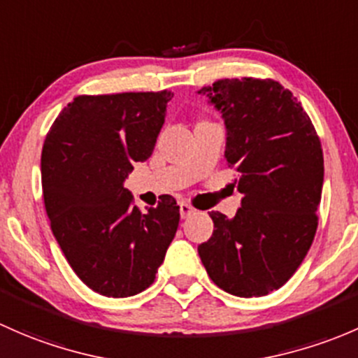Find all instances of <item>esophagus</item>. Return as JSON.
Masks as SVG:
<instances>
[{
  "label": "esophagus",
  "mask_w": 358,
  "mask_h": 358,
  "mask_svg": "<svg viewBox=\"0 0 358 358\" xmlns=\"http://www.w3.org/2000/svg\"><path fill=\"white\" fill-rule=\"evenodd\" d=\"M179 212H180V217H182V219H189L191 215H194V213H196V208H193L189 203H180Z\"/></svg>",
  "instance_id": "obj_1"
}]
</instances>
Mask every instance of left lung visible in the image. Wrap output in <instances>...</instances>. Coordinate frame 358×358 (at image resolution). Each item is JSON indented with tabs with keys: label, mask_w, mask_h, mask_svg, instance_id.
I'll return each instance as SVG.
<instances>
[{
	"label": "left lung",
	"mask_w": 358,
	"mask_h": 358,
	"mask_svg": "<svg viewBox=\"0 0 358 358\" xmlns=\"http://www.w3.org/2000/svg\"><path fill=\"white\" fill-rule=\"evenodd\" d=\"M222 113L226 160L241 208L210 212L198 246L206 274L236 296H264L296 272L315 238L324 180L320 139L301 103L274 79H219L198 91Z\"/></svg>",
	"instance_id": "left-lung-1"
}]
</instances>
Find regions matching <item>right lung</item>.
<instances>
[{
  "mask_svg": "<svg viewBox=\"0 0 358 358\" xmlns=\"http://www.w3.org/2000/svg\"><path fill=\"white\" fill-rule=\"evenodd\" d=\"M174 93L80 94L55 119L41 155L44 208L77 278L108 298L153 285L179 226L171 194L148 212L124 179L145 162Z\"/></svg>",
  "mask_w": 358,
  "mask_h": 358,
  "instance_id": "add662e5",
  "label": "right lung"
}]
</instances>
